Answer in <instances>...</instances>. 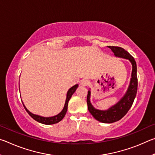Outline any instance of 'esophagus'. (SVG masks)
<instances>
[{
	"label": "esophagus",
	"instance_id": "esophagus-1",
	"mask_svg": "<svg viewBox=\"0 0 155 155\" xmlns=\"http://www.w3.org/2000/svg\"><path fill=\"white\" fill-rule=\"evenodd\" d=\"M81 85L82 86H84V87H86L89 85V81L87 79H83L81 81Z\"/></svg>",
	"mask_w": 155,
	"mask_h": 155
}]
</instances>
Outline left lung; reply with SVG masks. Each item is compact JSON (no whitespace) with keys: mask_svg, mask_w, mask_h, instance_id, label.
<instances>
[{"mask_svg":"<svg viewBox=\"0 0 155 155\" xmlns=\"http://www.w3.org/2000/svg\"><path fill=\"white\" fill-rule=\"evenodd\" d=\"M114 52L116 57L128 59L132 65V73L130 83L128 89L122 98L114 105L109 107L107 110L97 109L91 103L90 96L91 91H88L87 96V108L90 114L98 121L103 123H113L122 119L127 114L128 110L134 102L137 91V64L133 57L125 51L124 48L118 46H107Z\"/></svg>","mask_w":155,"mask_h":155,"instance_id":"left-lung-1","label":"left lung"}]
</instances>
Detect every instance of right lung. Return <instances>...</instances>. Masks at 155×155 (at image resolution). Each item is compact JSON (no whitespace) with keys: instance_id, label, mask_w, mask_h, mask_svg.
Instances as JSON below:
<instances>
[{"instance_id":"add662e5","label":"right lung","mask_w":155,"mask_h":155,"mask_svg":"<svg viewBox=\"0 0 155 155\" xmlns=\"http://www.w3.org/2000/svg\"><path fill=\"white\" fill-rule=\"evenodd\" d=\"M78 85L77 84L74 86H72V87H70L69 90H68L67 94H66V99H65V104L64 108H63L62 111L56 115H54V116H51V117H44V116H41V115H36V114H33L32 113L30 112L27 109V107H25L24 103H22L23 104V106H24L25 109L27 112L29 114L30 116L33 118L35 121L41 123V124H46V125H50V124H56V123H58L59 122L62 120V119L64 118L65 114H66L67 110H68V102L71 98V97L72 96V94L75 92V91L77 90V89L78 87ZM20 90V89H19Z\"/></svg>"}]
</instances>
